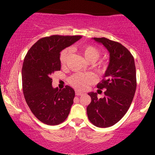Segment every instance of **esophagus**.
<instances>
[{
    "instance_id": "1",
    "label": "esophagus",
    "mask_w": 155,
    "mask_h": 155,
    "mask_svg": "<svg viewBox=\"0 0 155 155\" xmlns=\"http://www.w3.org/2000/svg\"><path fill=\"white\" fill-rule=\"evenodd\" d=\"M75 93H76V95H77V96H79V95H83V92H80V91H79V90H76Z\"/></svg>"
}]
</instances>
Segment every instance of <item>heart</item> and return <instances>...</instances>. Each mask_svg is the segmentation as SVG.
<instances>
[{
  "label": "heart",
  "instance_id": "b5f03b06",
  "mask_svg": "<svg viewBox=\"0 0 155 155\" xmlns=\"http://www.w3.org/2000/svg\"><path fill=\"white\" fill-rule=\"evenodd\" d=\"M80 51L84 55L85 59L90 63L97 61L101 55L100 49L90 44L81 47L80 48ZM71 54V50L68 48L65 49L60 53V61L63 66H65L67 64ZM93 68L97 73L103 74L106 72L108 65L104 61H99L94 64ZM96 81H97L96 76L93 74H76L70 78L69 83L73 87L77 90H84L90 85L95 84Z\"/></svg>",
  "mask_w": 155,
  "mask_h": 155
}]
</instances>
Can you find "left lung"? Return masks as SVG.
<instances>
[{
	"mask_svg": "<svg viewBox=\"0 0 155 155\" xmlns=\"http://www.w3.org/2000/svg\"><path fill=\"white\" fill-rule=\"evenodd\" d=\"M94 40L108 49L110 62L104 78L97 85L101 92L105 89L104 97L98 98L96 92H90L91 103L87 113L96 127H108L118 122L130 106L137 85L136 65L132 54L120 43L106 38Z\"/></svg>",
	"mask_w": 155,
	"mask_h": 155,
	"instance_id": "1",
	"label": "left lung"
}]
</instances>
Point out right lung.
<instances>
[{
	"mask_svg": "<svg viewBox=\"0 0 155 155\" xmlns=\"http://www.w3.org/2000/svg\"><path fill=\"white\" fill-rule=\"evenodd\" d=\"M81 38V35H60L44 37L25 57L22 69L25 99L34 116L48 125L63 122L74 104V90L69 86L62 90L53 88L51 76L60 71V51Z\"/></svg>",
	"mask_w": 155,
	"mask_h": 155,
	"instance_id": "1",
	"label": "right lung"
}]
</instances>
